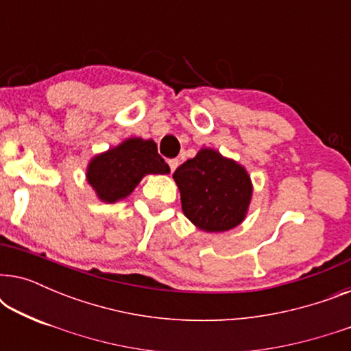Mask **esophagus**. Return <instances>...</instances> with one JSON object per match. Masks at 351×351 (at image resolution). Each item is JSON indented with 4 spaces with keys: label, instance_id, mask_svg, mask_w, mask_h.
<instances>
[{
    "label": "esophagus",
    "instance_id": "esophagus-1",
    "mask_svg": "<svg viewBox=\"0 0 351 351\" xmlns=\"http://www.w3.org/2000/svg\"><path fill=\"white\" fill-rule=\"evenodd\" d=\"M167 165H169L171 172H174L177 169V166H179V160H169L167 161Z\"/></svg>",
    "mask_w": 351,
    "mask_h": 351
}]
</instances>
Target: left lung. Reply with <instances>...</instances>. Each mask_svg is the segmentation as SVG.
Instances as JSON below:
<instances>
[{"instance_id":"8db88e82","label":"left lung","mask_w":351,"mask_h":351,"mask_svg":"<svg viewBox=\"0 0 351 351\" xmlns=\"http://www.w3.org/2000/svg\"><path fill=\"white\" fill-rule=\"evenodd\" d=\"M182 209L204 232H225L246 215L252 185L246 169L220 153L204 148L174 172Z\"/></svg>"}]
</instances>
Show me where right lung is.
<instances>
[{
    "label": "right lung",
    "mask_w": 351,
    "mask_h": 351,
    "mask_svg": "<svg viewBox=\"0 0 351 351\" xmlns=\"http://www.w3.org/2000/svg\"><path fill=\"white\" fill-rule=\"evenodd\" d=\"M169 166L153 141L129 138L95 156L88 167V182L105 203L126 198L145 174H167Z\"/></svg>",
    "instance_id": "obj_1"
}]
</instances>
